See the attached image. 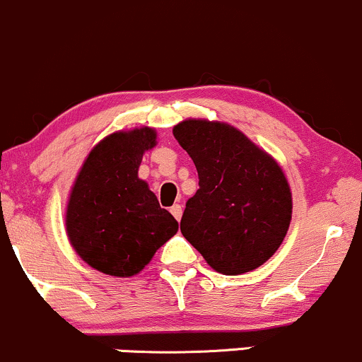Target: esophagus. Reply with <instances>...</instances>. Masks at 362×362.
<instances>
[{
	"label": "esophagus",
	"mask_w": 362,
	"mask_h": 362,
	"mask_svg": "<svg viewBox=\"0 0 362 362\" xmlns=\"http://www.w3.org/2000/svg\"><path fill=\"white\" fill-rule=\"evenodd\" d=\"M170 214L174 215V218H176L177 222L181 221V215H182V209H181V205L180 203H174L173 206H170Z\"/></svg>",
	"instance_id": "esophagus-1"
}]
</instances>
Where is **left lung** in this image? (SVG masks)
<instances>
[{
	"label": "left lung",
	"instance_id": "8db88e82",
	"mask_svg": "<svg viewBox=\"0 0 362 362\" xmlns=\"http://www.w3.org/2000/svg\"><path fill=\"white\" fill-rule=\"evenodd\" d=\"M174 136L198 170L181 233L214 270L239 275L258 269L286 238L292 197L280 165L224 123L188 119Z\"/></svg>",
	"mask_w": 362,
	"mask_h": 362
}]
</instances>
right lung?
<instances>
[{
    "instance_id": "add662e5",
    "label": "right lung",
    "mask_w": 362,
    "mask_h": 362,
    "mask_svg": "<svg viewBox=\"0 0 362 362\" xmlns=\"http://www.w3.org/2000/svg\"><path fill=\"white\" fill-rule=\"evenodd\" d=\"M153 145L152 128L112 133L88 153L73 185L68 238L103 274L132 277L177 233L176 218L138 177L144 152Z\"/></svg>"
}]
</instances>
